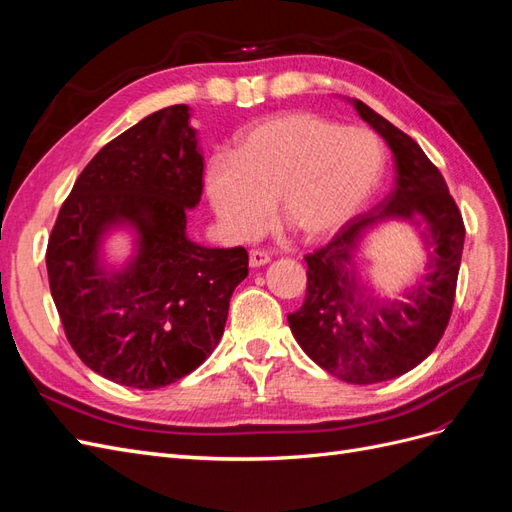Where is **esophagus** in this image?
I'll use <instances>...</instances> for the list:
<instances>
[{
  "label": "esophagus",
  "mask_w": 512,
  "mask_h": 512,
  "mask_svg": "<svg viewBox=\"0 0 512 512\" xmlns=\"http://www.w3.org/2000/svg\"><path fill=\"white\" fill-rule=\"evenodd\" d=\"M267 262H271V256L267 252H262V250L250 252V267L252 269H258L262 265H267Z\"/></svg>",
  "instance_id": "34e87169"
}]
</instances>
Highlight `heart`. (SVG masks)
<instances>
[{
  "label": "heart",
  "mask_w": 512,
  "mask_h": 512,
  "mask_svg": "<svg viewBox=\"0 0 512 512\" xmlns=\"http://www.w3.org/2000/svg\"><path fill=\"white\" fill-rule=\"evenodd\" d=\"M384 160L382 141L371 130L314 113H286L245 130L232 156H213L205 190L230 235L254 237L277 198L282 222L316 241L361 211L378 190Z\"/></svg>",
  "instance_id": "b5f03b06"
}]
</instances>
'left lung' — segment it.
Returning a JSON list of instances; mask_svg holds the SVG:
<instances>
[{
	"label": "left lung",
	"instance_id": "left-lung-1",
	"mask_svg": "<svg viewBox=\"0 0 512 512\" xmlns=\"http://www.w3.org/2000/svg\"><path fill=\"white\" fill-rule=\"evenodd\" d=\"M352 104L391 147L397 185L378 207L348 220L327 245L305 256V303L288 324L324 371L352 384H374L406 374L438 346L453 312L466 226L442 173L416 141L361 100ZM386 217L425 225L434 245L426 280L407 291L406 302L371 298L351 262L362 232Z\"/></svg>",
	"mask_w": 512,
	"mask_h": 512
}]
</instances>
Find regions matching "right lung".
<instances>
[{"mask_svg": "<svg viewBox=\"0 0 512 512\" xmlns=\"http://www.w3.org/2000/svg\"><path fill=\"white\" fill-rule=\"evenodd\" d=\"M203 168L190 108L166 106L106 143L59 209L46 247L51 294L70 346L106 380L160 389L220 342L247 252L185 235ZM121 223L137 230L139 250L128 268L106 272L99 241Z\"/></svg>", "mask_w": 512, "mask_h": 512, "instance_id": "right-lung-1", "label": "right lung"}]
</instances>
